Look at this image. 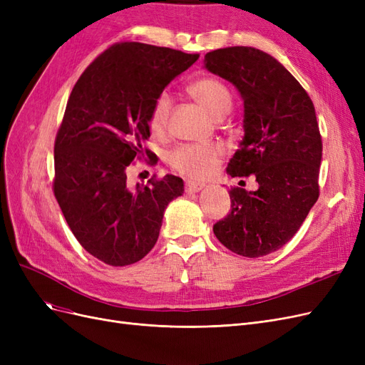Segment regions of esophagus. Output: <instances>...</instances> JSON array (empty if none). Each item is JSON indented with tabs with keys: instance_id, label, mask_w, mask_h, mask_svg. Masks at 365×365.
<instances>
[{
	"instance_id": "34e87169",
	"label": "esophagus",
	"mask_w": 365,
	"mask_h": 365,
	"mask_svg": "<svg viewBox=\"0 0 365 365\" xmlns=\"http://www.w3.org/2000/svg\"><path fill=\"white\" fill-rule=\"evenodd\" d=\"M205 187V184L202 182H195V181H187L185 182V192L187 193H197L201 192Z\"/></svg>"
}]
</instances>
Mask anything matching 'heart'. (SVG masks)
I'll list each match as a JSON object with an SVG mask.
<instances>
[{
  "label": "heart",
  "mask_w": 365,
  "mask_h": 365,
  "mask_svg": "<svg viewBox=\"0 0 365 365\" xmlns=\"http://www.w3.org/2000/svg\"><path fill=\"white\" fill-rule=\"evenodd\" d=\"M187 91L216 118L224 117L230 111L231 96L227 86L213 77H204L193 82L187 88ZM170 106L172 101L168 93H161L153 102L149 115V128L153 134L164 132ZM222 152V146L216 143H187V145L176 146L170 152L169 164L172 169L190 178H204L216 169Z\"/></svg>",
  "instance_id": "b5f03b06"
}]
</instances>
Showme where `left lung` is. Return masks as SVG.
Wrapping results in <instances>:
<instances>
[{"label": "left lung", "mask_w": 365, "mask_h": 365, "mask_svg": "<svg viewBox=\"0 0 365 365\" xmlns=\"http://www.w3.org/2000/svg\"><path fill=\"white\" fill-rule=\"evenodd\" d=\"M204 67L233 83L244 101V140L230 176H256L259 189L230 190L231 212L213 225L220 244L262 257L294 237L319 196L323 143L304 88L271 54L227 47L205 54Z\"/></svg>", "instance_id": "left-lung-1"}]
</instances>
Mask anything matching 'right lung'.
Instances as JSON below:
<instances>
[{"label":"right lung","instance_id":"1","mask_svg":"<svg viewBox=\"0 0 365 365\" xmlns=\"http://www.w3.org/2000/svg\"><path fill=\"white\" fill-rule=\"evenodd\" d=\"M197 58L117 42L88 65L70 94L54 141L53 192L79 244L111 267L146 256L157 244L165 207L184 193L175 175L130 189L126 173L145 157L153 102Z\"/></svg>","mask_w":365,"mask_h":365}]
</instances>
